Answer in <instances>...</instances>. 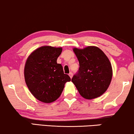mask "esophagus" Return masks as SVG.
Returning a JSON list of instances; mask_svg holds the SVG:
<instances>
[{"instance_id": "esophagus-1", "label": "esophagus", "mask_w": 134, "mask_h": 134, "mask_svg": "<svg viewBox=\"0 0 134 134\" xmlns=\"http://www.w3.org/2000/svg\"><path fill=\"white\" fill-rule=\"evenodd\" d=\"M69 77H70V79H72V77H73V74H72V72H70V74H69Z\"/></svg>"}]
</instances>
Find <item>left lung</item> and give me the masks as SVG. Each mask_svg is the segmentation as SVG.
Wrapping results in <instances>:
<instances>
[{"label": "left lung", "instance_id": "1", "mask_svg": "<svg viewBox=\"0 0 134 134\" xmlns=\"http://www.w3.org/2000/svg\"><path fill=\"white\" fill-rule=\"evenodd\" d=\"M79 60L77 74L72 79L80 94L87 99L102 95L107 90L113 77V69L108 57L96 46L73 48Z\"/></svg>", "mask_w": 134, "mask_h": 134}]
</instances>
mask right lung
I'll return each mask as SVG.
<instances>
[{"label": "right lung", "instance_id": "add662e5", "mask_svg": "<svg viewBox=\"0 0 134 134\" xmlns=\"http://www.w3.org/2000/svg\"><path fill=\"white\" fill-rule=\"evenodd\" d=\"M62 51V47L44 46L33 51L26 59L25 82L35 98L43 103L57 100L65 83L71 80L64 73L61 64L57 63Z\"/></svg>", "mask_w": 134, "mask_h": 134}]
</instances>
